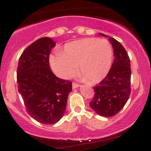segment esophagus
Wrapping results in <instances>:
<instances>
[{
  "label": "esophagus",
  "instance_id": "1",
  "mask_svg": "<svg viewBox=\"0 0 151 151\" xmlns=\"http://www.w3.org/2000/svg\"><path fill=\"white\" fill-rule=\"evenodd\" d=\"M79 84H77V83H75V82L72 83V88H73V89L79 87Z\"/></svg>",
  "mask_w": 151,
  "mask_h": 151
}]
</instances>
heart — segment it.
<instances>
[{
  "mask_svg": "<svg viewBox=\"0 0 151 151\" xmlns=\"http://www.w3.org/2000/svg\"><path fill=\"white\" fill-rule=\"evenodd\" d=\"M113 60V47L108 40L88 37L65 45L63 52L51 55L50 62L59 77L69 79L79 65V71L93 84L101 81L108 74Z\"/></svg>",
  "mask_w": 151,
  "mask_h": 151,
  "instance_id": "b5f03b06",
  "label": "heart"
}]
</instances>
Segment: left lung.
<instances>
[{
    "label": "left lung",
    "instance_id": "obj_1",
    "mask_svg": "<svg viewBox=\"0 0 151 151\" xmlns=\"http://www.w3.org/2000/svg\"><path fill=\"white\" fill-rule=\"evenodd\" d=\"M104 37V34L100 33ZM109 40L114 48L115 59L108 74L97 86H93L94 96L91 108L99 115L111 117L119 113L129 99L131 93V63L127 52L113 37Z\"/></svg>",
    "mask_w": 151,
    "mask_h": 151
}]
</instances>
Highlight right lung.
<instances>
[{"mask_svg": "<svg viewBox=\"0 0 151 151\" xmlns=\"http://www.w3.org/2000/svg\"><path fill=\"white\" fill-rule=\"evenodd\" d=\"M55 42L42 37L20 55L17 69L18 91L26 111L43 124H55L65 111L72 82L57 77L50 67L49 56Z\"/></svg>", "mask_w": 151, "mask_h": 151, "instance_id": "right-lung-1", "label": "right lung"}]
</instances>
